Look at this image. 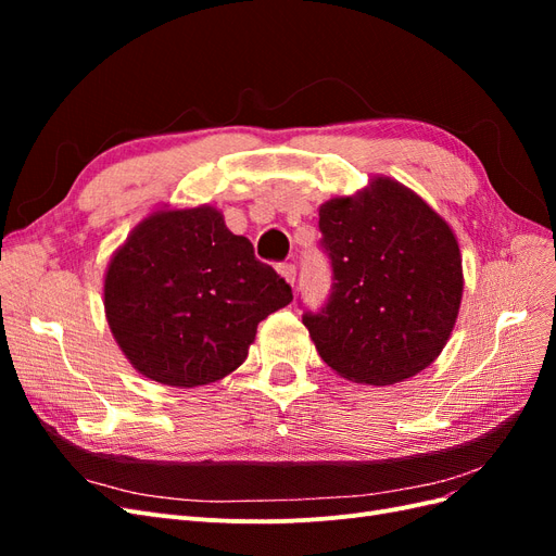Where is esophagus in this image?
Instances as JSON below:
<instances>
[{
    "mask_svg": "<svg viewBox=\"0 0 556 556\" xmlns=\"http://www.w3.org/2000/svg\"><path fill=\"white\" fill-rule=\"evenodd\" d=\"M278 274L294 288V280H296V266L294 264H280L278 266Z\"/></svg>",
    "mask_w": 556,
    "mask_h": 556,
    "instance_id": "obj_1",
    "label": "esophagus"
}]
</instances>
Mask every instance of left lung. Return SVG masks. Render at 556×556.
Instances as JSON below:
<instances>
[{"instance_id": "1", "label": "left lung", "mask_w": 556, "mask_h": 556, "mask_svg": "<svg viewBox=\"0 0 556 556\" xmlns=\"http://www.w3.org/2000/svg\"><path fill=\"white\" fill-rule=\"evenodd\" d=\"M317 213L333 268L329 304L304 315L319 357L359 384L425 371L447 345L464 294L459 241L445 217L390 176H371Z\"/></svg>"}]
</instances>
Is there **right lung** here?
<instances>
[{"mask_svg": "<svg viewBox=\"0 0 556 556\" xmlns=\"http://www.w3.org/2000/svg\"><path fill=\"white\" fill-rule=\"evenodd\" d=\"M290 301V285L211 204L148 213L104 274L117 348L143 378L182 390L237 371L257 325Z\"/></svg>", "mask_w": 556, "mask_h": 556, "instance_id": "right-lung-1", "label": "right lung"}]
</instances>
